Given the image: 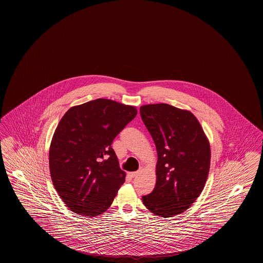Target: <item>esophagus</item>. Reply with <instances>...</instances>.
<instances>
[{"label": "esophagus", "instance_id": "obj_1", "mask_svg": "<svg viewBox=\"0 0 263 263\" xmlns=\"http://www.w3.org/2000/svg\"><path fill=\"white\" fill-rule=\"evenodd\" d=\"M138 173H139L138 171H135V172H129V173H128V176H129L130 178H134V177H136V176L138 175Z\"/></svg>", "mask_w": 263, "mask_h": 263}]
</instances>
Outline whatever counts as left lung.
Returning <instances> with one entry per match:
<instances>
[{"instance_id":"obj_1","label":"left lung","mask_w":263,"mask_h":263,"mask_svg":"<svg viewBox=\"0 0 263 263\" xmlns=\"http://www.w3.org/2000/svg\"><path fill=\"white\" fill-rule=\"evenodd\" d=\"M141 119L157 151L156 184L142 202L162 218L182 214L201 195L207 181L211 147L197 118L168 104L140 107Z\"/></svg>"}]
</instances>
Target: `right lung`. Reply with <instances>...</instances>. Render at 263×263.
Segmentation results:
<instances>
[{"instance_id":"right-lung-1","label":"right lung","mask_w":263,"mask_h":263,"mask_svg":"<svg viewBox=\"0 0 263 263\" xmlns=\"http://www.w3.org/2000/svg\"><path fill=\"white\" fill-rule=\"evenodd\" d=\"M137 114L135 106L97 99L61 118L49 147V170L72 212L96 217L111 206L125 179L111 142Z\"/></svg>"}]
</instances>
